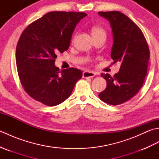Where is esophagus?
<instances>
[{
	"instance_id": "34e87169",
	"label": "esophagus",
	"mask_w": 159,
	"mask_h": 159,
	"mask_svg": "<svg viewBox=\"0 0 159 159\" xmlns=\"http://www.w3.org/2000/svg\"><path fill=\"white\" fill-rule=\"evenodd\" d=\"M96 75V74L93 72H89V71H86L83 73V78H93Z\"/></svg>"
}]
</instances>
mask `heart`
<instances>
[{
  "instance_id": "1",
  "label": "heart",
  "mask_w": 159,
  "mask_h": 159,
  "mask_svg": "<svg viewBox=\"0 0 159 159\" xmlns=\"http://www.w3.org/2000/svg\"><path fill=\"white\" fill-rule=\"evenodd\" d=\"M92 34L93 35H100L103 34L105 35V31H104L102 28L98 26H94L92 29Z\"/></svg>"
}]
</instances>
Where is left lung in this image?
<instances>
[{
	"label": "left lung",
	"mask_w": 159,
	"mask_h": 159,
	"mask_svg": "<svg viewBox=\"0 0 159 159\" xmlns=\"http://www.w3.org/2000/svg\"><path fill=\"white\" fill-rule=\"evenodd\" d=\"M109 20L113 43L111 57L120 69L113 76L101 74L107 81L106 89L99 93L101 100L117 105L129 100L139 92L147 75L150 50L141 29L133 21L117 11H100Z\"/></svg>",
	"instance_id": "8db88e82"
}]
</instances>
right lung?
<instances>
[{"mask_svg": "<svg viewBox=\"0 0 159 159\" xmlns=\"http://www.w3.org/2000/svg\"><path fill=\"white\" fill-rule=\"evenodd\" d=\"M83 12L52 11L29 25L16 47V60L20 82L33 99L47 106L58 105L67 99L81 70H59L55 63L59 52L68 49L72 35Z\"/></svg>", "mask_w": 159, "mask_h": 159, "instance_id": "add662e5", "label": "right lung"}]
</instances>
